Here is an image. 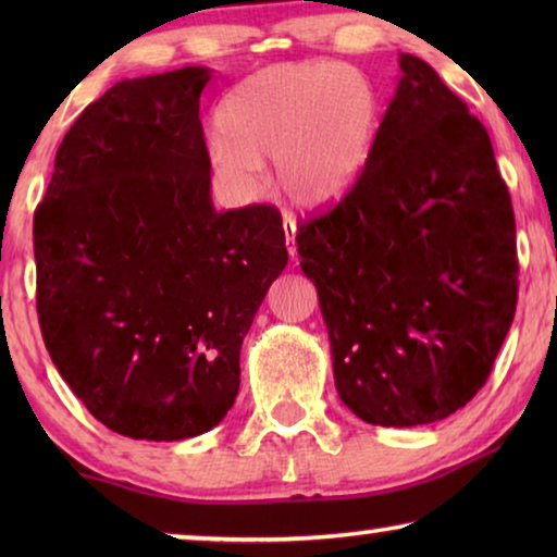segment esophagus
<instances>
[{"instance_id":"1","label":"esophagus","mask_w":557,"mask_h":557,"mask_svg":"<svg viewBox=\"0 0 557 557\" xmlns=\"http://www.w3.org/2000/svg\"><path fill=\"white\" fill-rule=\"evenodd\" d=\"M282 228H285V245H287V252L292 258L297 256V225L295 221L285 219V223H282Z\"/></svg>"}]
</instances>
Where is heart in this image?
<instances>
[{
	"instance_id": "obj_1",
	"label": "heart",
	"mask_w": 557,
	"mask_h": 557,
	"mask_svg": "<svg viewBox=\"0 0 557 557\" xmlns=\"http://www.w3.org/2000/svg\"><path fill=\"white\" fill-rule=\"evenodd\" d=\"M209 162L225 199L256 201L265 162L282 194L301 209H322L351 191L379 129V92L346 63L301 61L262 69L219 108Z\"/></svg>"
}]
</instances>
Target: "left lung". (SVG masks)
Listing matches in <instances>:
<instances>
[{
    "mask_svg": "<svg viewBox=\"0 0 557 557\" xmlns=\"http://www.w3.org/2000/svg\"><path fill=\"white\" fill-rule=\"evenodd\" d=\"M400 81L344 201L297 233L338 398L383 428L445 420L492 373L518 299L516 221L486 127L430 63Z\"/></svg>",
    "mask_w": 557,
    "mask_h": 557,
    "instance_id": "8db88e82",
    "label": "left lung"
}]
</instances>
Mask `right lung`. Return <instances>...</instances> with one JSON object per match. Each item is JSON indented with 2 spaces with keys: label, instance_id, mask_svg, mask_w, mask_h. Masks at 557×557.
<instances>
[{
  "label": "right lung",
  "instance_id": "obj_1",
  "mask_svg": "<svg viewBox=\"0 0 557 557\" xmlns=\"http://www.w3.org/2000/svg\"><path fill=\"white\" fill-rule=\"evenodd\" d=\"M211 69L127 78L81 112L34 215L36 307L61 379L132 440L209 432L287 265L272 206L219 213L199 117Z\"/></svg>",
  "mask_w": 557,
  "mask_h": 557
}]
</instances>
